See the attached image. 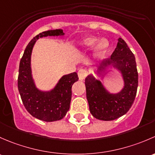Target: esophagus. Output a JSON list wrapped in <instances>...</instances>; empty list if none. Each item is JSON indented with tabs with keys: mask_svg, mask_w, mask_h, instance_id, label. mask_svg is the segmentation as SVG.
<instances>
[{
	"mask_svg": "<svg viewBox=\"0 0 155 155\" xmlns=\"http://www.w3.org/2000/svg\"><path fill=\"white\" fill-rule=\"evenodd\" d=\"M87 75V72L85 69H80L78 71V78H79V80L81 81H84L85 79L86 76Z\"/></svg>",
	"mask_w": 155,
	"mask_h": 155,
	"instance_id": "esophagus-1",
	"label": "esophagus"
}]
</instances>
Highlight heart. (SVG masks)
I'll use <instances>...</instances> for the list:
<instances>
[{
  "instance_id": "b5f03b06",
  "label": "heart",
  "mask_w": 155,
  "mask_h": 155,
  "mask_svg": "<svg viewBox=\"0 0 155 155\" xmlns=\"http://www.w3.org/2000/svg\"><path fill=\"white\" fill-rule=\"evenodd\" d=\"M98 38L95 36H87L80 39L78 45L82 49H90L94 47V57H100L107 52L110 42L106 39H102L98 42Z\"/></svg>"
}]
</instances>
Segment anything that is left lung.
<instances>
[{
  "instance_id": "1",
  "label": "left lung",
  "mask_w": 155,
  "mask_h": 155,
  "mask_svg": "<svg viewBox=\"0 0 155 155\" xmlns=\"http://www.w3.org/2000/svg\"><path fill=\"white\" fill-rule=\"evenodd\" d=\"M107 69L117 71L122 76L123 87L117 92H111L92 74L85 79L87 98L91 114L96 119L112 121L130 110L136 97L138 73L136 60L126 42L118 39L116 49L110 58L100 63L94 74L101 78Z\"/></svg>"
}]
</instances>
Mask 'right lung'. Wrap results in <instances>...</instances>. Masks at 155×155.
<instances>
[{
	"label": "right lung",
	"mask_w": 155,
	"mask_h": 155,
	"mask_svg": "<svg viewBox=\"0 0 155 155\" xmlns=\"http://www.w3.org/2000/svg\"><path fill=\"white\" fill-rule=\"evenodd\" d=\"M63 36L61 29L39 33L28 45L19 64L18 88L22 102L31 116L44 122L60 120L66 116L71 103V87L78 81V76L76 72L70 73L62 76L50 90L39 89L32 73V51L39 38Z\"/></svg>",
	"instance_id": "add662e5"
}]
</instances>
